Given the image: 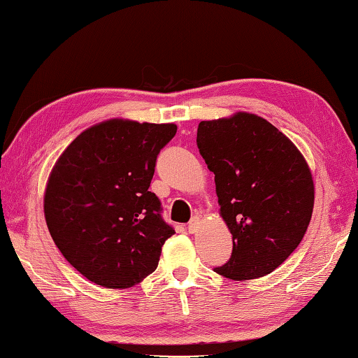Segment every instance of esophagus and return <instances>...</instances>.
I'll use <instances>...</instances> for the list:
<instances>
[{
    "mask_svg": "<svg viewBox=\"0 0 358 358\" xmlns=\"http://www.w3.org/2000/svg\"><path fill=\"white\" fill-rule=\"evenodd\" d=\"M199 224H200V217H192L191 222L187 224V230H189V233H196L197 229H199Z\"/></svg>",
    "mask_w": 358,
    "mask_h": 358,
    "instance_id": "obj_1",
    "label": "esophagus"
}]
</instances>
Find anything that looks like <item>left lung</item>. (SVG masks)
Masks as SVG:
<instances>
[{
	"mask_svg": "<svg viewBox=\"0 0 358 358\" xmlns=\"http://www.w3.org/2000/svg\"><path fill=\"white\" fill-rule=\"evenodd\" d=\"M197 147L233 236L231 258L214 271L231 280L271 274L301 244L313 213L315 185L303 155L249 113L200 122Z\"/></svg>",
	"mask_w": 358,
	"mask_h": 358,
	"instance_id": "8db88e82",
	"label": "left lung"
}]
</instances>
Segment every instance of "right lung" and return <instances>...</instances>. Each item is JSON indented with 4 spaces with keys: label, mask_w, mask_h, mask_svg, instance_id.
<instances>
[{
    "label": "right lung",
    "mask_w": 358,
    "mask_h": 358,
    "mask_svg": "<svg viewBox=\"0 0 358 358\" xmlns=\"http://www.w3.org/2000/svg\"><path fill=\"white\" fill-rule=\"evenodd\" d=\"M175 123L111 119L78 136L50 173L43 213L67 262L100 287L123 289L157 269L173 229L150 187Z\"/></svg>",
    "instance_id": "right-lung-1"
}]
</instances>
